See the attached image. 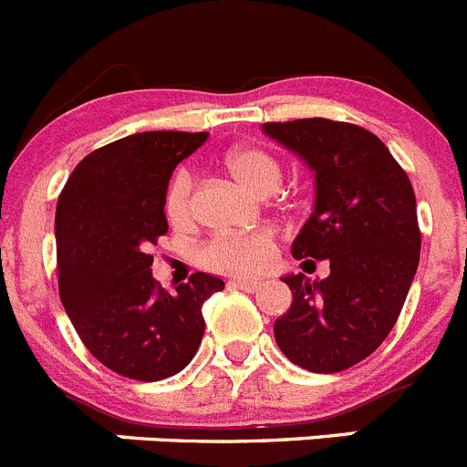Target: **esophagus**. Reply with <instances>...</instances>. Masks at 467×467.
Listing matches in <instances>:
<instances>
[{"mask_svg":"<svg viewBox=\"0 0 467 467\" xmlns=\"http://www.w3.org/2000/svg\"><path fill=\"white\" fill-rule=\"evenodd\" d=\"M260 281H254V279H234L230 281V288H239V291H246V293H255L260 288Z\"/></svg>","mask_w":467,"mask_h":467,"instance_id":"1","label":"esophagus"}]
</instances>
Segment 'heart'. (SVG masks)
Wrapping results in <instances>:
<instances>
[{"mask_svg": "<svg viewBox=\"0 0 467 467\" xmlns=\"http://www.w3.org/2000/svg\"><path fill=\"white\" fill-rule=\"evenodd\" d=\"M225 167L246 191L270 195L281 183L279 161L260 146H237L225 153ZM192 213V174L179 170L165 191V216L171 223H186ZM276 254L275 234L270 230H254L242 234H218L204 244L197 258L207 270L221 275H260L272 265Z\"/></svg>", "mask_w": 467, "mask_h": 467, "instance_id": "b5f03b06", "label": "heart"}]
</instances>
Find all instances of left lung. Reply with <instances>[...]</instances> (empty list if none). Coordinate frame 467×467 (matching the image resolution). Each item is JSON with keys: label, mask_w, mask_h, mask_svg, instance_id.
I'll return each instance as SVG.
<instances>
[{"label": "left lung", "mask_w": 467, "mask_h": 467, "mask_svg": "<svg viewBox=\"0 0 467 467\" xmlns=\"http://www.w3.org/2000/svg\"><path fill=\"white\" fill-rule=\"evenodd\" d=\"M263 132L300 155L317 179L314 212L293 242V258L330 263L326 279L284 276L293 302L275 321V339L309 372H342L384 342L417 275L414 188L384 141L358 125L300 119L265 123Z\"/></svg>", "instance_id": "8db88e82"}]
</instances>
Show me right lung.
I'll use <instances>...</instances> for the list:
<instances>
[{
    "label": "right lung",
    "instance_id": "obj_1",
    "mask_svg": "<svg viewBox=\"0 0 467 467\" xmlns=\"http://www.w3.org/2000/svg\"><path fill=\"white\" fill-rule=\"evenodd\" d=\"M209 132H137L92 150L56 209L57 285L86 348L137 381L182 372L204 335L202 305L223 279L195 272L176 293L153 279L150 244L167 233L171 171Z\"/></svg>",
    "mask_w": 467,
    "mask_h": 467
}]
</instances>
